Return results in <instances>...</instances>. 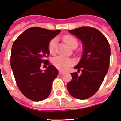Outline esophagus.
I'll list each match as a JSON object with an SVG mask.
<instances>
[{
    "label": "esophagus",
    "instance_id": "34e87169",
    "mask_svg": "<svg viewBox=\"0 0 121 121\" xmlns=\"http://www.w3.org/2000/svg\"><path fill=\"white\" fill-rule=\"evenodd\" d=\"M59 74L60 75H63V74H65V72H62V71H59Z\"/></svg>",
    "mask_w": 121,
    "mask_h": 121
}]
</instances>
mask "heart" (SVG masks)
Wrapping results in <instances>:
<instances>
[{
    "mask_svg": "<svg viewBox=\"0 0 121 121\" xmlns=\"http://www.w3.org/2000/svg\"><path fill=\"white\" fill-rule=\"evenodd\" d=\"M63 40L65 42V44L70 48H72V46H77L78 42L77 39L70 35H67L63 37ZM56 39H53L51 40L49 44V51L51 54H54L56 52ZM52 63L57 69L61 70H67L69 68L72 66L73 63L72 60L70 58H66V57L59 56L56 58H54L52 60Z\"/></svg>",
    "mask_w": 121,
    "mask_h": 121,
    "instance_id": "heart-1",
    "label": "heart"
}]
</instances>
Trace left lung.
Wrapping results in <instances>:
<instances>
[{"mask_svg":"<svg viewBox=\"0 0 121 121\" xmlns=\"http://www.w3.org/2000/svg\"><path fill=\"white\" fill-rule=\"evenodd\" d=\"M81 40L83 53L74 68L81 75L72 73L67 89L73 97L89 98L97 92L109 68L110 47L104 35L95 28L82 26L69 31Z\"/></svg>","mask_w":121,"mask_h":121,"instance_id":"obj_1","label":"left lung"}]
</instances>
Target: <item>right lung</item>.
Listing matches in <instances>:
<instances>
[{"instance_id": "obj_1", "label": "right lung", "mask_w": 121, "mask_h": 121, "mask_svg": "<svg viewBox=\"0 0 121 121\" xmlns=\"http://www.w3.org/2000/svg\"><path fill=\"white\" fill-rule=\"evenodd\" d=\"M60 32L30 28L13 44L11 66L16 82L22 94L32 101H42L50 95L58 71L46 58L49 55V42ZM42 62L49 65L44 72L40 69Z\"/></svg>"}]
</instances>
